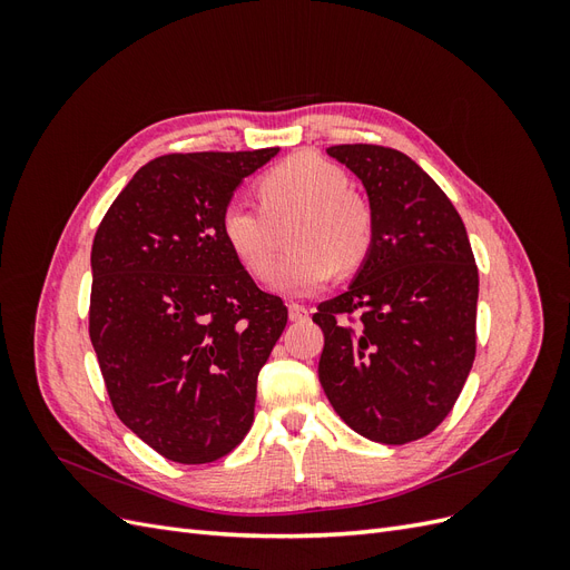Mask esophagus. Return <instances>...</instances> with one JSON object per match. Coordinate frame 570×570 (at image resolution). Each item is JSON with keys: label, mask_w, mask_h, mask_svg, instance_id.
I'll list each match as a JSON object with an SVG mask.
<instances>
[{"label": "esophagus", "mask_w": 570, "mask_h": 570, "mask_svg": "<svg viewBox=\"0 0 570 570\" xmlns=\"http://www.w3.org/2000/svg\"><path fill=\"white\" fill-rule=\"evenodd\" d=\"M289 318L292 321H304V318H308V308L304 306V304H297V302H289Z\"/></svg>", "instance_id": "obj_1"}]
</instances>
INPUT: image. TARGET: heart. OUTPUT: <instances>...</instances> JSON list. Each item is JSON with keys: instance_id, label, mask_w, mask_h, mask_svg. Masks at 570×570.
I'll use <instances>...</instances> for the list:
<instances>
[{"instance_id": "b5f03b06", "label": "heart", "mask_w": 570, "mask_h": 570, "mask_svg": "<svg viewBox=\"0 0 570 570\" xmlns=\"http://www.w3.org/2000/svg\"><path fill=\"white\" fill-rule=\"evenodd\" d=\"M344 168L318 154H295L258 180L262 209L230 202L220 214V237L249 275L266 281L278 254V230H287L292 252L275 268L273 285L287 295H306L340 271H354L373 247L371 204L347 187Z\"/></svg>"}]
</instances>
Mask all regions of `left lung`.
<instances>
[{"label":"left lung","mask_w":570,"mask_h":570,"mask_svg":"<svg viewBox=\"0 0 570 570\" xmlns=\"http://www.w3.org/2000/svg\"><path fill=\"white\" fill-rule=\"evenodd\" d=\"M364 183L373 247L356 281L318 304L321 385L340 419L383 444L450 416L475 358L478 266L454 204L406 154L327 147Z\"/></svg>","instance_id":"left-lung-1"}]
</instances>
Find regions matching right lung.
<instances>
[{"instance_id":"add662e5","label":"right lung","mask_w":570,"mask_h":570,"mask_svg":"<svg viewBox=\"0 0 570 570\" xmlns=\"http://www.w3.org/2000/svg\"><path fill=\"white\" fill-rule=\"evenodd\" d=\"M275 154H164L97 228L90 340L101 377L116 416L168 461H218L254 423L256 377L287 306L237 264L220 214Z\"/></svg>"}]
</instances>
